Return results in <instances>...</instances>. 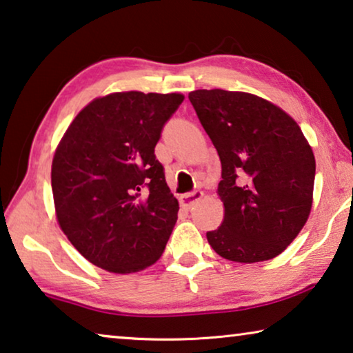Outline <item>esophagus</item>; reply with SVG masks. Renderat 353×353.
Returning <instances> with one entry per match:
<instances>
[{"label":"esophagus","mask_w":353,"mask_h":353,"mask_svg":"<svg viewBox=\"0 0 353 353\" xmlns=\"http://www.w3.org/2000/svg\"><path fill=\"white\" fill-rule=\"evenodd\" d=\"M203 196L202 191H192V192H188V194H183V196L180 197L181 201V205L183 207H192L194 203H196L197 201H201Z\"/></svg>","instance_id":"1"}]
</instances>
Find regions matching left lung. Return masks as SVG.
<instances>
[{
	"label": "left lung",
	"mask_w": 353,
	"mask_h": 353,
	"mask_svg": "<svg viewBox=\"0 0 353 353\" xmlns=\"http://www.w3.org/2000/svg\"><path fill=\"white\" fill-rule=\"evenodd\" d=\"M189 101L221 161V226L210 247L234 263L279 256L307 221L315 157L293 117L248 92L199 89Z\"/></svg>",
	"instance_id": "obj_1"
}]
</instances>
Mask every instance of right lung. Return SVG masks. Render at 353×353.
Here are the masks:
<instances>
[{"mask_svg": "<svg viewBox=\"0 0 353 353\" xmlns=\"http://www.w3.org/2000/svg\"><path fill=\"white\" fill-rule=\"evenodd\" d=\"M183 100L178 92L97 97L55 148L50 170L55 216L89 263L132 274L164 253L180 207L154 148Z\"/></svg>", "mask_w": 353, "mask_h": 353, "instance_id": "1", "label": "right lung"}]
</instances>
